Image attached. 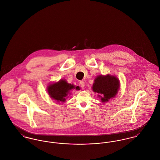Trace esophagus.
<instances>
[{"mask_svg": "<svg viewBox=\"0 0 160 160\" xmlns=\"http://www.w3.org/2000/svg\"><path fill=\"white\" fill-rule=\"evenodd\" d=\"M79 83H80V85L81 86V87L83 88V87L85 86V82H84L83 81H81Z\"/></svg>", "mask_w": 160, "mask_h": 160, "instance_id": "esophagus-1", "label": "esophagus"}]
</instances>
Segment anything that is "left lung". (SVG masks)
I'll return each instance as SVG.
<instances>
[{"mask_svg":"<svg viewBox=\"0 0 160 160\" xmlns=\"http://www.w3.org/2000/svg\"><path fill=\"white\" fill-rule=\"evenodd\" d=\"M92 88L95 93H98L101 101L105 103L117 95L120 82L114 75H99L95 78Z\"/></svg>","mask_w":160,"mask_h":160,"instance_id":"left-lung-1","label":"left lung"}]
</instances>
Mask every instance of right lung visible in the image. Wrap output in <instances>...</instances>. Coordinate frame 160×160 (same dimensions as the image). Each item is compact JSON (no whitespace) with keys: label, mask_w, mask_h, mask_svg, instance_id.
<instances>
[{"label":"right lung","mask_w":160,"mask_h":160,"mask_svg":"<svg viewBox=\"0 0 160 160\" xmlns=\"http://www.w3.org/2000/svg\"><path fill=\"white\" fill-rule=\"evenodd\" d=\"M78 87L68 83L65 79H61L58 82L50 84L47 86V90L52 99L57 102L63 103L71 95V90L73 89L78 90Z\"/></svg>","instance_id":"right-lung-1"}]
</instances>
